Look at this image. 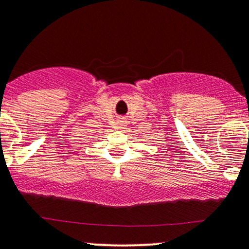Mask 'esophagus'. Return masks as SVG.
<instances>
[{"instance_id": "34e87169", "label": "esophagus", "mask_w": 249, "mask_h": 249, "mask_svg": "<svg viewBox=\"0 0 249 249\" xmlns=\"http://www.w3.org/2000/svg\"><path fill=\"white\" fill-rule=\"evenodd\" d=\"M118 126H120V127H123V126H124V125H125V123H126V122H125V120H118Z\"/></svg>"}]
</instances>
